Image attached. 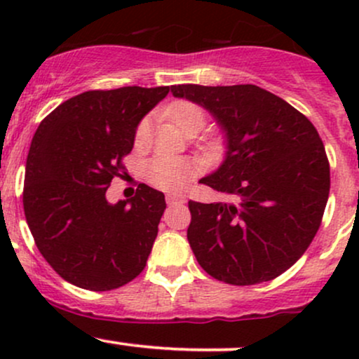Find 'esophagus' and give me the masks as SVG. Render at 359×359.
Masks as SVG:
<instances>
[{
    "mask_svg": "<svg viewBox=\"0 0 359 359\" xmlns=\"http://www.w3.org/2000/svg\"><path fill=\"white\" fill-rule=\"evenodd\" d=\"M165 199H167V204L168 205L177 204V203H184V196H182V194H167Z\"/></svg>",
    "mask_w": 359,
    "mask_h": 359,
    "instance_id": "esophagus-1",
    "label": "esophagus"
}]
</instances>
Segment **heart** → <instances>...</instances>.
<instances>
[{
	"mask_svg": "<svg viewBox=\"0 0 359 359\" xmlns=\"http://www.w3.org/2000/svg\"><path fill=\"white\" fill-rule=\"evenodd\" d=\"M168 114L184 133L191 130H203L205 125V113L199 104L191 101H179L168 108ZM150 133V119L145 118L138 123L135 131V143L143 145ZM194 163L180 156H155L143 165V175L147 182L162 191H180L191 182L194 175Z\"/></svg>",
	"mask_w": 359,
	"mask_h": 359,
	"instance_id": "1",
	"label": "heart"
}]
</instances>
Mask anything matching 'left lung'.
<instances>
[{
	"label": "left lung",
	"instance_id": "1",
	"mask_svg": "<svg viewBox=\"0 0 359 359\" xmlns=\"http://www.w3.org/2000/svg\"><path fill=\"white\" fill-rule=\"evenodd\" d=\"M224 130L222 165L201 184L233 203L189 201V245L211 277L231 285L277 278L314 240L331 177L319 133L282 97L253 84L172 86Z\"/></svg>",
	"mask_w": 359,
	"mask_h": 359
}]
</instances>
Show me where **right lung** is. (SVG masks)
Masks as SVG:
<instances>
[{"instance_id":"right-lung-1","label":"right lung","mask_w":359,"mask_h":359,"mask_svg":"<svg viewBox=\"0 0 359 359\" xmlns=\"http://www.w3.org/2000/svg\"><path fill=\"white\" fill-rule=\"evenodd\" d=\"M168 90H86L36 128L25 168V217L42 257L72 285L113 290L145 269L165 196L140 184L135 197L109 204L106 191L125 174L138 123Z\"/></svg>"}]
</instances>
